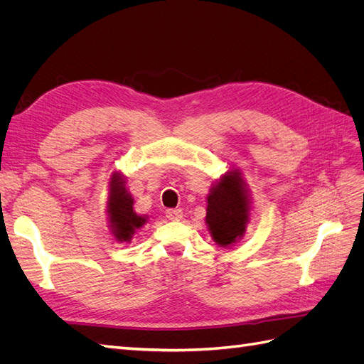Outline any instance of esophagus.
I'll use <instances>...</instances> for the list:
<instances>
[{
    "mask_svg": "<svg viewBox=\"0 0 364 364\" xmlns=\"http://www.w3.org/2000/svg\"><path fill=\"white\" fill-rule=\"evenodd\" d=\"M182 215H183L182 209H167V211H165V217L171 220V222H179Z\"/></svg>",
    "mask_w": 364,
    "mask_h": 364,
    "instance_id": "1",
    "label": "esophagus"
}]
</instances>
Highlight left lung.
I'll list each match as a JSON object with an SVG mask.
<instances>
[{
  "mask_svg": "<svg viewBox=\"0 0 364 364\" xmlns=\"http://www.w3.org/2000/svg\"><path fill=\"white\" fill-rule=\"evenodd\" d=\"M249 199L240 171H228L208 194L206 225L215 243L228 247L245 235Z\"/></svg>",
  "mask_w": 364,
  "mask_h": 364,
  "instance_id": "left-lung-1",
  "label": "left lung"
}]
</instances>
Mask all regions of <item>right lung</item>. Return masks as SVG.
<instances>
[{"instance_id": "right-lung-1", "label": "right lung", "mask_w": 364, "mask_h": 364, "mask_svg": "<svg viewBox=\"0 0 364 364\" xmlns=\"http://www.w3.org/2000/svg\"><path fill=\"white\" fill-rule=\"evenodd\" d=\"M109 226L112 234L121 243H129L132 235L147 222L146 217L138 215L134 211V199L127 193L124 181L118 173H114L109 182V199H107Z\"/></svg>"}]
</instances>
